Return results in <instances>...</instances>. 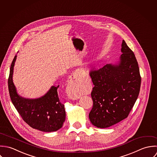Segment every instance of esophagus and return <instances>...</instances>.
<instances>
[{
    "label": "esophagus",
    "instance_id": "obj_1",
    "mask_svg": "<svg viewBox=\"0 0 157 157\" xmlns=\"http://www.w3.org/2000/svg\"><path fill=\"white\" fill-rule=\"evenodd\" d=\"M82 72V71L80 69H78L70 76L68 80V87L70 90L73 89V88H75V87L76 86L78 82L81 79ZM70 97L73 99H76L79 98L78 96L74 94L70 95Z\"/></svg>",
    "mask_w": 157,
    "mask_h": 157
}]
</instances>
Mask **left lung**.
Returning <instances> with one entry per match:
<instances>
[{
    "mask_svg": "<svg viewBox=\"0 0 157 157\" xmlns=\"http://www.w3.org/2000/svg\"><path fill=\"white\" fill-rule=\"evenodd\" d=\"M120 61L90 71L94 85L93 107L89 117L93 125L107 128L126 118L140 93L141 78L135 56L123 40Z\"/></svg>",
    "mask_w": 157,
    "mask_h": 157,
    "instance_id": "8db88e82",
    "label": "left lung"
}]
</instances>
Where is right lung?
<instances>
[{"label": "right lung", "instance_id": "right-lung-1", "mask_svg": "<svg viewBox=\"0 0 157 157\" xmlns=\"http://www.w3.org/2000/svg\"><path fill=\"white\" fill-rule=\"evenodd\" d=\"M16 55L10 67L8 80L11 100L23 120L32 128L46 132H55L63 127L65 120L64 105L59 99L57 87L52 86L49 91L37 99H26L17 94L13 82Z\"/></svg>", "mask_w": 157, "mask_h": 157}]
</instances>
